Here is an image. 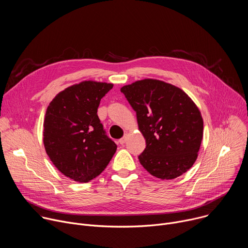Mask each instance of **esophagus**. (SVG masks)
Masks as SVG:
<instances>
[{
  "label": "esophagus",
  "mask_w": 248,
  "mask_h": 248,
  "mask_svg": "<svg viewBox=\"0 0 248 248\" xmlns=\"http://www.w3.org/2000/svg\"><path fill=\"white\" fill-rule=\"evenodd\" d=\"M125 140H126V135H124V137H122L120 140H119V142H120V144H124L125 143Z\"/></svg>",
  "instance_id": "obj_1"
}]
</instances>
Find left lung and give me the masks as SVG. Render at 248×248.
Returning a JSON list of instances; mask_svg holds the SVG:
<instances>
[{
  "label": "left lung",
  "mask_w": 248,
  "mask_h": 248,
  "mask_svg": "<svg viewBox=\"0 0 248 248\" xmlns=\"http://www.w3.org/2000/svg\"><path fill=\"white\" fill-rule=\"evenodd\" d=\"M136 113L146 147L138 156L152 175L171 180L187 171L197 158L203 120L193 101L182 89L156 79L122 87Z\"/></svg>",
  "instance_id": "1"
}]
</instances>
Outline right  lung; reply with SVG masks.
Instances as JSON below:
<instances>
[{"instance_id": "add662e5", "label": "right lung", "mask_w": 248, "mask_h": 248, "mask_svg": "<svg viewBox=\"0 0 248 248\" xmlns=\"http://www.w3.org/2000/svg\"><path fill=\"white\" fill-rule=\"evenodd\" d=\"M113 84L83 81L60 92L48 106L43 130L46 152L67 178L88 183L109 164L117 145L97 110Z\"/></svg>"}]
</instances>
